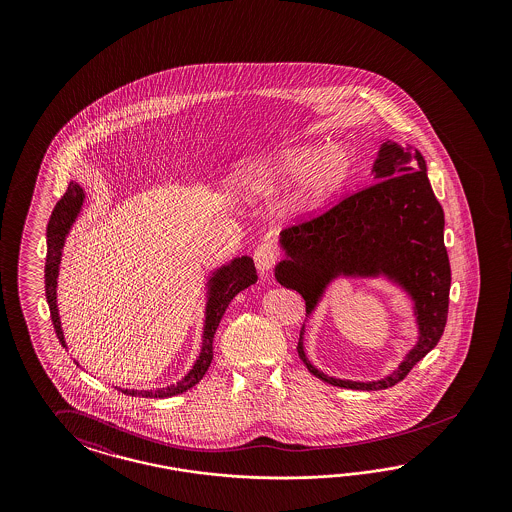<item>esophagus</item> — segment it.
Here are the masks:
<instances>
[{
  "label": "esophagus",
  "mask_w": 512,
  "mask_h": 512,
  "mask_svg": "<svg viewBox=\"0 0 512 512\" xmlns=\"http://www.w3.org/2000/svg\"><path fill=\"white\" fill-rule=\"evenodd\" d=\"M253 261L261 272H268L278 261V249L270 242H263L253 253Z\"/></svg>",
  "instance_id": "esophagus-1"
}]
</instances>
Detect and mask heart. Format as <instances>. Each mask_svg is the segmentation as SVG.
Segmentation results:
<instances>
[{
    "label": "heart",
    "mask_w": 512,
    "mask_h": 512,
    "mask_svg": "<svg viewBox=\"0 0 512 512\" xmlns=\"http://www.w3.org/2000/svg\"><path fill=\"white\" fill-rule=\"evenodd\" d=\"M302 171L285 206L293 214H306L332 199L353 172V155L345 146H330L317 155L310 146H289L246 161L236 182L248 197H263Z\"/></svg>",
    "instance_id": "obj_1"
}]
</instances>
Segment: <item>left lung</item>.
Returning <instances> with one entry per match:
<instances>
[{
  "mask_svg": "<svg viewBox=\"0 0 512 512\" xmlns=\"http://www.w3.org/2000/svg\"><path fill=\"white\" fill-rule=\"evenodd\" d=\"M379 180L279 234L285 259L276 264L279 285L317 308L336 278H385L413 300L419 341L398 370L379 381H349L319 372L304 351V326L298 357L328 385L353 390H383L400 383L441 340L449 315L450 264L445 248V214L426 174V161L413 146L387 140L373 163Z\"/></svg>",
  "mask_w": 512,
  "mask_h": 512,
  "instance_id": "8db88e82",
  "label": "left lung"
}]
</instances>
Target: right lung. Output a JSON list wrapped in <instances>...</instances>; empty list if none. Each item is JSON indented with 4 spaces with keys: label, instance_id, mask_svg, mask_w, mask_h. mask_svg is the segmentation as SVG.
<instances>
[{
    "label": "right lung",
    "instance_id": "add662e5",
    "mask_svg": "<svg viewBox=\"0 0 512 512\" xmlns=\"http://www.w3.org/2000/svg\"><path fill=\"white\" fill-rule=\"evenodd\" d=\"M84 189L78 186L77 182H71L65 195L58 201L52 210V216L48 221L47 227V264H45V291H47L48 308H50V317L52 325L58 334V340L65 345L63 338L62 321L58 313V300H56V289H58V272H60V261H62V249L65 246V236L71 231L75 219H77L82 204H84ZM257 281V272L253 259L244 255L236 257L229 264H223L208 279V300H206V311H204V332H202L201 355L193 368L187 372L182 381L176 385L167 388H157V390H135V388H118L127 396H142V398H169L182 394L191 387H195L204 373L208 372L212 358H214V334H216L219 321L223 317L225 310L229 308L231 300L238 295L240 291L248 289Z\"/></svg>",
    "mask_w": 512,
    "mask_h": 512
}]
</instances>
